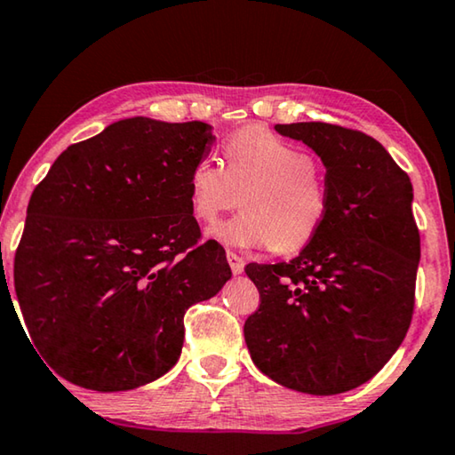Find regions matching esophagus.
Returning a JSON list of instances; mask_svg holds the SVG:
<instances>
[{
  "mask_svg": "<svg viewBox=\"0 0 455 455\" xmlns=\"http://www.w3.org/2000/svg\"><path fill=\"white\" fill-rule=\"evenodd\" d=\"M227 259H228V265H230V269H233L235 275H241V273L244 271V259L236 253H230V251L227 253Z\"/></svg>",
  "mask_w": 455,
  "mask_h": 455,
  "instance_id": "1",
  "label": "esophagus"
}]
</instances>
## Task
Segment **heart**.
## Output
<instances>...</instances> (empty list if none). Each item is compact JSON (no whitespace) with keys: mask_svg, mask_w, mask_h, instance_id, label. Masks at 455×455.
I'll return each instance as SVG.
<instances>
[{"mask_svg":"<svg viewBox=\"0 0 455 455\" xmlns=\"http://www.w3.org/2000/svg\"><path fill=\"white\" fill-rule=\"evenodd\" d=\"M227 165L204 156L190 172L192 212L204 225L244 202V212L211 230L233 249L295 253L318 235L328 214V192L314 157L293 143L247 127L228 137Z\"/></svg>","mask_w":455,"mask_h":455,"instance_id":"obj_1","label":"heart"}]
</instances>
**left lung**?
<instances>
[{
	"label": "left lung",
	"mask_w": 455,
	"mask_h": 455,
	"mask_svg": "<svg viewBox=\"0 0 455 455\" xmlns=\"http://www.w3.org/2000/svg\"><path fill=\"white\" fill-rule=\"evenodd\" d=\"M315 151L328 214L287 263L244 267L261 306L244 322L259 371L307 395L371 380L405 338L421 243L413 184L372 137L330 124L275 125Z\"/></svg>",
	"instance_id": "1"
}]
</instances>
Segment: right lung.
<instances>
[{
	"mask_svg": "<svg viewBox=\"0 0 455 455\" xmlns=\"http://www.w3.org/2000/svg\"><path fill=\"white\" fill-rule=\"evenodd\" d=\"M216 137L202 121L129 117L56 157L32 192L13 285L36 348L68 383L129 391L164 377L184 314L230 279L198 244L190 172Z\"/></svg>",
	"mask_w": 455,
	"mask_h": 455,
	"instance_id": "add662e5",
	"label": "right lung"
}]
</instances>
